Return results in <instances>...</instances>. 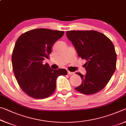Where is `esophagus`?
Returning a JSON list of instances; mask_svg holds the SVG:
<instances>
[{"label":"esophagus","mask_w":126,"mask_h":126,"mask_svg":"<svg viewBox=\"0 0 126 126\" xmlns=\"http://www.w3.org/2000/svg\"><path fill=\"white\" fill-rule=\"evenodd\" d=\"M68 74H69V75H73V74H74V72H72L68 71Z\"/></svg>","instance_id":"1"}]
</instances>
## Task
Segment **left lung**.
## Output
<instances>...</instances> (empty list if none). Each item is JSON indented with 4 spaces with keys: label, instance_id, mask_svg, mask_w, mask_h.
Returning a JSON list of instances; mask_svg holds the SVG:
<instances>
[{
    "label": "left lung",
    "instance_id": "8db88e82",
    "mask_svg": "<svg viewBox=\"0 0 126 126\" xmlns=\"http://www.w3.org/2000/svg\"><path fill=\"white\" fill-rule=\"evenodd\" d=\"M66 34L78 56L87 61L86 75L76 73L82 82L75 89L86 95L98 92L116 71L117 54L113 44L107 36L95 31H69Z\"/></svg>",
    "mask_w": 126,
    "mask_h": 126
}]
</instances>
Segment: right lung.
I'll use <instances>...</instances> for the list:
<instances>
[{
  "mask_svg": "<svg viewBox=\"0 0 126 126\" xmlns=\"http://www.w3.org/2000/svg\"><path fill=\"white\" fill-rule=\"evenodd\" d=\"M64 31L39 28L22 34L15 44L12 56L13 72L22 91L36 99L49 97L54 92L58 76L67 75L64 69L53 70L48 64L52 47L63 37Z\"/></svg>",
  "mask_w": 126,
  "mask_h": 126,
  "instance_id": "obj_1",
  "label": "right lung"
}]
</instances>
